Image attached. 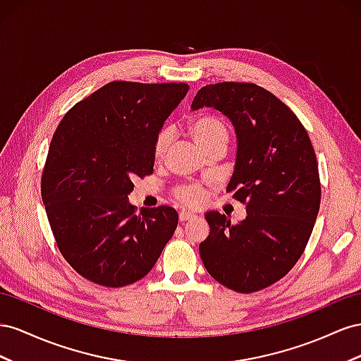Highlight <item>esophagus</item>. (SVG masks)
<instances>
[{"mask_svg":"<svg viewBox=\"0 0 361 361\" xmlns=\"http://www.w3.org/2000/svg\"><path fill=\"white\" fill-rule=\"evenodd\" d=\"M193 218H195V216L192 213H189V212H180V214H178L180 222H186V221H190Z\"/></svg>","mask_w":361,"mask_h":361,"instance_id":"obj_1","label":"esophagus"}]
</instances>
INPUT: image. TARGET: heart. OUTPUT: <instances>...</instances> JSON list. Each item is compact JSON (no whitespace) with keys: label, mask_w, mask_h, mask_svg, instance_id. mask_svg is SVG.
<instances>
[{"label":"heart","mask_w":361,"mask_h":361,"mask_svg":"<svg viewBox=\"0 0 361 361\" xmlns=\"http://www.w3.org/2000/svg\"><path fill=\"white\" fill-rule=\"evenodd\" d=\"M190 133L193 139L200 143L204 151H209L216 147H224L228 142V127L224 119L214 115H205L195 119L190 123ZM171 140V131L163 128L154 142V157L160 160L166 151ZM173 198L188 207H197L205 200V190L198 183H186L173 188Z\"/></svg>","instance_id":"b5f03b06"}]
</instances>
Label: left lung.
<instances>
[{"label":"left lung","mask_w":361,"mask_h":361,"mask_svg":"<svg viewBox=\"0 0 361 361\" xmlns=\"http://www.w3.org/2000/svg\"><path fill=\"white\" fill-rule=\"evenodd\" d=\"M202 107L233 122L238 156L226 190L248 216L233 225L225 214L205 213L210 234L200 243L201 260L228 289L259 292L289 274L310 239L321 204L316 154L295 113L254 83L204 86L192 110Z\"/></svg>","instance_id":"obj_1"}]
</instances>
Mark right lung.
Masks as SVG:
<instances>
[{
    "mask_svg": "<svg viewBox=\"0 0 361 361\" xmlns=\"http://www.w3.org/2000/svg\"><path fill=\"white\" fill-rule=\"evenodd\" d=\"M186 83L111 81L77 102L51 139L40 192L63 259L86 280L145 276L177 228L169 205L136 212L133 180L152 173L154 142Z\"/></svg>",
    "mask_w": 361,
    "mask_h": 361,
    "instance_id": "right-lung-1",
    "label": "right lung"
}]
</instances>
